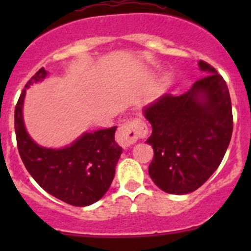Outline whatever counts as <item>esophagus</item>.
Returning <instances> with one entry per match:
<instances>
[{"label":"esophagus","mask_w":251,"mask_h":251,"mask_svg":"<svg viewBox=\"0 0 251 251\" xmlns=\"http://www.w3.org/2000/svg\"><path fill=\"white\" fill-rule=\"evenodd\" d=\"M148 132V126L142 119H128L116 131V141L120 146L130 147L140 138L146 137Z\"/></svg>","instance_id":"1"}]
</instances>
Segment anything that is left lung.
<instances>
[{
    "instance_id": "1",
    "label": "left lung",
    "mask_w": 251,
    "mask_h": 251,
    "mask_svg": "<svg viewBox=\"0 0 251 251\" xmlns=\"http://www.w3.org/2000/svg\"><path fill=\"white\" fill-rule=\"evenodd\" d=\"M206 76L181 96L165 95L144 109L154 149L148 173L154 183L170 194L198 189L216 171L233 131L231 97L224 77L199 60Z\"/></svg>"
}]
</instances>
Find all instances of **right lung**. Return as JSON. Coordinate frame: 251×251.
Wrapping results in <instances>:
<instances>
[{"label": "right lung", "instance_id": "obj_1", "mask_svg": "<svg viewBox=\"0 0 251 251\" xmlns=\"http://www.w3.org/2000/svg\"><path fill=\"white\" fill-rule=\"evenodd\" d=\"M41 68L23 90L14 111L17 146L25 168L42 189L64 203L87 206L100 201L109 189L123 148L115 142L116 126L85 133L63 149L40 147L27 135L23 121L25 91L42 81Z\"/></svg>", "mask_w": 251, "mask_h": 251}]
</instances>
